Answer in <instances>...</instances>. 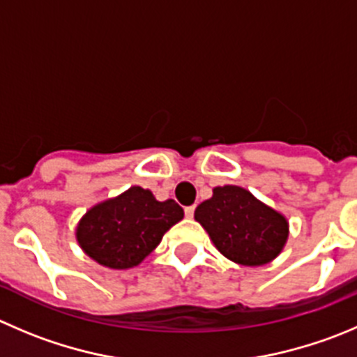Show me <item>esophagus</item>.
Segmentation results:
<instances>
[{
	"label": "esophagus",
	"mask_w": 357,
	"mask_h": 357,
	"mask_svg": "<svg viewBox=\"0 0 357 357\" xmlns=\"http://www.w3.org/2000/svg\"><path fill=\"white\" fill-rule=\"evenodd\" d=\"M185 217H188V219H191L192 215H195V206H185Z\"/></svg>",
	"instance_id": "34e87169"
}]
</instances>
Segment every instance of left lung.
Returning a JSON list of instances; mask_svg holds the SVG:
<instances>
[{
	"mask_svg": "<svg viewBox=\"0 0 357 357\" xmlns=\"http://www.w3.org/2000/svg\"><path fill=\"white\" fill-rule=\"evenodd\" d=\"M195 219L215 249L242 266L271 263L289 238L287 217L240 185L213 188L212 198L196 206Z\"/></svg>",
	"mask_w": 357,
	"mask_h": 357,
	"instance_id": "obj_1",
	"label": "left lung"
}]
</instances>
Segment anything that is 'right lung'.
I'll return each instance as SVG.
<instances>
[{
  "label": "right lung",
  "instance_id": "right-lung-1",
  "mask_svg": "<svg viewBox=\"0 0 357 357\" xmlns=\"http://www.w3.org/2000/svg\"><path fill=\"white\" fill-rule=\"evenodd\" d=\"M182 219L184 210L178 203L158 202L149 189L133 185L91 206L77 224L75 236L80 249L98 264L128 270L138 266Z\"/></svg>",
  "mask_w": 357,
  "mask_h": 357
}]
</instances>
